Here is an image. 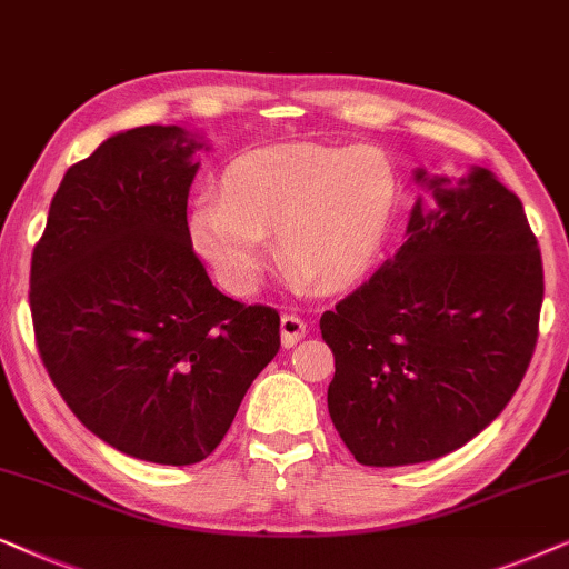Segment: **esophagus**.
I'll use <instances>...</instances> for the list:
<instances>
[{
  "mask_svg": "<svg viewBox=\"0 0 569 569\" xmlns=\"http://www.w3.org/2000/svg\"><path fill=\"white\" fill-rule=\"evenodd\" d=\"M305 336H307V322L297 315H283V320H280V343L291 348L297 346Z\"/></svg>",
  "mask_w": 569,
  "mask_h": 569,
  "instance_id": "34e87169",
  "label": "esophagus"
}]
</instances>
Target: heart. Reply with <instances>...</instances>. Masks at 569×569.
<instances>
[{
  "label": "heart",
  "instance_id": "1",
  "mask_svg": "<svg viewBox=\"0 0 569 569\" xmlns=\"http://www.w3.org/2000/svg\"><path fill=\"white\" fill-rule=\"evenodd\" d=\"M396 206V166L372 146L262 148L226 166L221 194L197 197L187 233L229 291L254 289L272 231L280 264L332 291L367 276Z\"/></svg>",
  "mask_w": 569,
  "mask_h": 569
}]
</instances>
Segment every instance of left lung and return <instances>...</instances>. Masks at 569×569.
Listing matches in <instances>:
<instances>
[{
  "label": "left lung",
  "mask_w": 569,
  "mask_h": 569,
  "mask_svg": "<svg viewBox=\"0 0 569 569\" xmlns=\"http://www.w3.org/2000/svg\"><path fill=\"white\" fill-rule=\"evenodd\" d=\"M413 181L435 206L419 197L403 247L320 317L328 411L361 466L463 448L510 403L539 336L541 252L518 194L483 166Z\"/></svg>",
  "instance_id": "1"
}]
</instances>
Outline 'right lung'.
<instances>
[{"instance_id":"right-lung-1","label":"right lung","mask_w":569,"mask_h":569,"mask_svg":"<svg viewBox=\"0 0 569 569\" xmlns=\"http://www.w3.org/2000/svg\"><path fill=\"white\" fill-rule=\"evenodd\" d=\"M206 138L117 132L67 169L30 262V315L72 413L124 456L206 460L280 348V317L221 293L187 233Z\"/></svg>"}]
</instances>
